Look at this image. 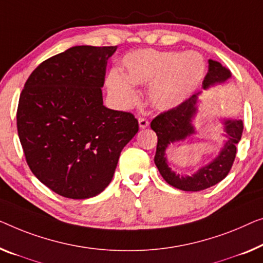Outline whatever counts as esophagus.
<instances>
[{
  "label": "esophagus",
  "mask_w": 263,
  "mask_h": 263,
  "mask_svg": "<svg viewBox=\"0 0 263 263\" xmlns=\"http://www.w3.org/2000/svg\"><path fill=\"white\" fill-rule=\"evenodd\" d=\"M138 123H139V127L140 128H146L148 126V120L146 118H139L138 119Z\"/></svg>",
  "instance_id": "34e87169"
}]
</instances>
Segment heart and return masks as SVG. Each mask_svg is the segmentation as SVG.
Masks as SVG:
<instances>
[{"mask_svg":"<svg viewBox=\"0 0 263 263\" xmlns=\"http://www.w3.org/2000/svg\"><path fill=\"white\" fill-rule=\"evenodd\" d=\"M124 77L111 74L107 87L123 107L138 103L133 85H150L147 98L158 109H171L194 93L204 77L205 64L196 52H160L144 49L124 58Z\"/></svg>","mask_w":263,"mask_h":263,"instance_id":"heart-1","label":"heart"}]
</instances>
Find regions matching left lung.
<instances>
[{"instance_id":"obj_1","label":"left lung","mask_w":263,"mask_h":263,"mask_svg":"<svg viewBox=\"0 0 263 263\" xmlns=\"http://www.w3.org/2000/svg\"><path fill=\"white\" fill-rule=\"evenodd\" d=\"M208 62L209 69L203 80L204 89L223 84L232 78L230 70L223 67L219 62L214 60ZM198 94H194L177 107L160 113L151 121V128L156 132L158 138L155 156L156 166L158 167L160 175L167 184L183 191L204 190L226 178L233 166L236 157V145L240 142L243 132V121L241 119H223V136L226 137V140L218 156L191 176H183L172 171L167 164L166 148L171 144L185 140L187 137L195 135L193 120L197 113Z\"/></svg>"}]
</instances>
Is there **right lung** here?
Wrapping results in <instances>:
<instances>
[{
  "label": "right lung",
  "mask_w": 263,
  "mask_h": 263,
  "mask_svg": "<svg viewBox=\"0 0 263 263\" xmlns=\"http://www.w3.org/2000/svg\"><path fill=\"white\" fill-rule=\"evenodd\" d=\"M117 46H76L47 59L26 81L16 124L27 164L58 195L85 199L111 183L120 152L138 132L130 112L103 105Z\"/></svg>",
  "instance_id": "obj_1"
}]
</instances>
